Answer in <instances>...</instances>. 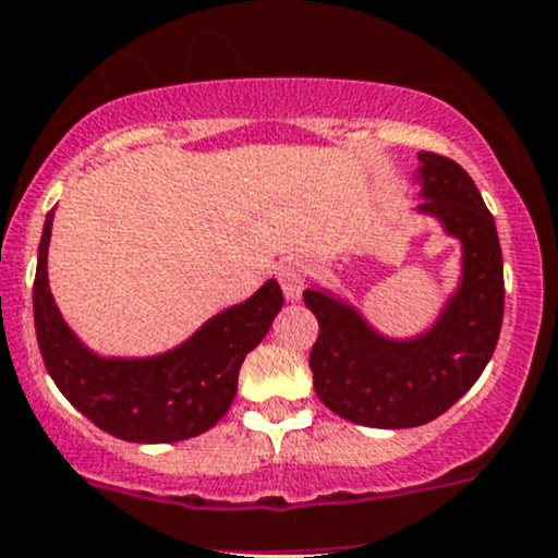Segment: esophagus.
Listing matches in <instances>:
<instances>
[{"label": "esophagus", "mask_w": 558, "mask_h": 558, "mask_svg": "<svg viewBox=\"0 0 558 558\" xmlns=\"http://www.w3.org/2000/svg\"><path fill=\"white\" fill-rule=\"evenodd\" d=\"M279 281H281V290H284L287 300H300L305 290V281H308V266L303 260L290 258L279 266Z\"/></svg>", "instance_id": "obj_1"}]
</instances>
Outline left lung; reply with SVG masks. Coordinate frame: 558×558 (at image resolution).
Instances as JSON below:
<instances>
[{"label":"left lung","instance_id":"1","mask_svg":"<svg viewBox=\"0 0 558 558\" xmlns=\"http://www.w3.org/2000/svg\"><path fill=\"white\" fill-rule=\"evenodd\" d=\"M418 213L435 216L461 242L459 290L440 318L424 335L390 340L345 300L303 292L318 318L311 348L316 396L363 427L405 429L446 414L485 372L504 324V258L493 213L459 162L435 153H418Z\"/></svg>","mask_w":558,"mask_h":558}]
</instances>
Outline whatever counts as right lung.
<instances>
[{"label": "right lung", "mask_w": 558, "mask_h": 558, "mask_svg": "<svg viewBox=\"0 0 558 558\" xmlns=\"http://www.w3.org/2000/svg\"><path fill=\"white\" fill-rule=\"evenodd\" d=\"M54 210L44 221L34 279V324L44 366L71 405L112 437L177 442L208 432L229 411L245 355L281 311L279 284L216 313L179 348L153 359H105L62 322L47 279Z\"/></svg>", "instance_id": "1"}]
</instances>
